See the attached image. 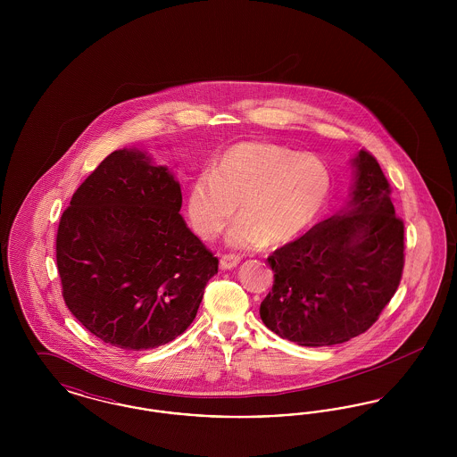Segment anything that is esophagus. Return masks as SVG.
<instances>
[{"instance_id": "esophagus-1", "label": "esophagus", "mask_w": 457, "mask_h": 457, "mask_svg": "<svg viewBox=\"0 0 457 457\" xmlns=\"http://www.w3.org/2000/svg\"><path fill=\"white\" fill-rule=\"evenodd\" d=\"M239 261H241V259H239L238 255H231V253H229V255H222V257H220L219 265H220L222 270H229V269H235V267L238 265Z\"/></svg>"}]
</instances>
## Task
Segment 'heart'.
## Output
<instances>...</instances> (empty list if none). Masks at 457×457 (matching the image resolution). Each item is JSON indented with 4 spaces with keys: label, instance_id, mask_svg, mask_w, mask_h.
Instances as JSON below:
<instances>
[{
    "label": "heart",
    "instance_id": "b5f03b06",
    "mask_svg": "<svg viewBox=\"0 0 457 457\" xmlns=\"http://www.w3.org/2000/svg\"><path fill=\"white\" fill-rule=\"evenodd\" d=\"M330 192L332 173L319 155L250 140L220 154L211 174L196 176L187 211L196 235L211 241L238 207L239 220L228 235L231 246H279L320 219Z\"/></svg>",
    "mask_w": 457,
    "mask_h": 457
}]
</instances>
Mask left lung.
<instances>
[{
  "label": "left lung",
  "mask_w": 457,
  "mask_h": 457,
  "mask_svg": "<svg viewBox=\"0 0 457 457\" xmlns=\"http://www.w3.org/2000/svg\"><path fill=\"white\" fill-rule=\"evenodd\" d=\"M351 164L348 205L267 259L274 286L262 302V322L300 346L363 334L401 283L404 224L395 218L389 181L367 151Z\"/></svg>",
  "instance_id": "8db88e82"
}]
</instances>
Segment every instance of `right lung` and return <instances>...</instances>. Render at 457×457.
Here are the masks:
<instances>
[{"label": "right lung", "instance_id": "add662e5", "mask_svg": "<svg viewBox=\"0 0 457 457\" xmlns=\"http://www.w3.org/2000/svg\"><path fill=\"white\" fill-rule=\"evenodd\" d=\"M179 209L168 166L138 149L109 154L71 196L56 235L63 298L103 343L157 348L194 322L219 261Z\"/></svg>", "mask_w": 457, "mask_h": 457}]
</instances>
